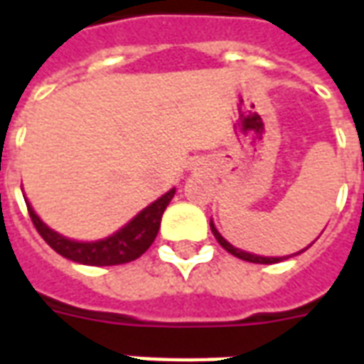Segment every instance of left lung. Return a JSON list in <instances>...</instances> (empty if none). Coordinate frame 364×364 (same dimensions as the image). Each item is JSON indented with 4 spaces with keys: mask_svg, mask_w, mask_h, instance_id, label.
<instances>
[{
    "mask_svg": "<svg viewBox=\"0 0 364 364\" xmlns=\"http://www.w3.org/2000/svg\"><path fill=\"white\" fill-rule=\"evenodd\" d=\"M210 230H213V234L214 237L218 240V244L226 250L228 253H232V255H236V257H240V259H244V261H250V263H265V265H271V263H279V261L282 259H287V257H259V255H253V253H245L242 252V250H237V247H234V245H230L224 237L216 232V228H214V224L210 222ZM304 252V250H302ZM300 252V253H302Z\"/></svg>",
    "mask_w": 364,
    "mask_h": 364,
    "instance_id": "1",
    "label": "left lung"
}]
</instances>
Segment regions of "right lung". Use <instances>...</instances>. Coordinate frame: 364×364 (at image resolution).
Here are the masks:
<instances>
[{
    "mask_svg": "<svg viewBox=\"0 0 364 364\" xmlns=\"http://www.w3.org/2000/svg\"><path fill=\"white\" fill-rule=\"evenodd\" d=\"M175 189L166 193L164 197L158 198L156 203L146 206L142 213L134 216L128 222L124 228H120L117 234L111 237H105L99 242H74L68 237L60 236L54 230H50L43 220L35 214V210L27 205L28 216L35 224L36 232L43 236L46 244L50 245L52 250L60 253L62 257H66L75 263H83V265H95V267H105V265H122L128 261L138 259L158 236L159 222H161V214L169 205V200L173 198Z\"/></svg>",
    "mask_w": 364,
    "mask_h": 364,
    "instance_id": "obj_1",
    "label": "right lung"
}]
</instances>
